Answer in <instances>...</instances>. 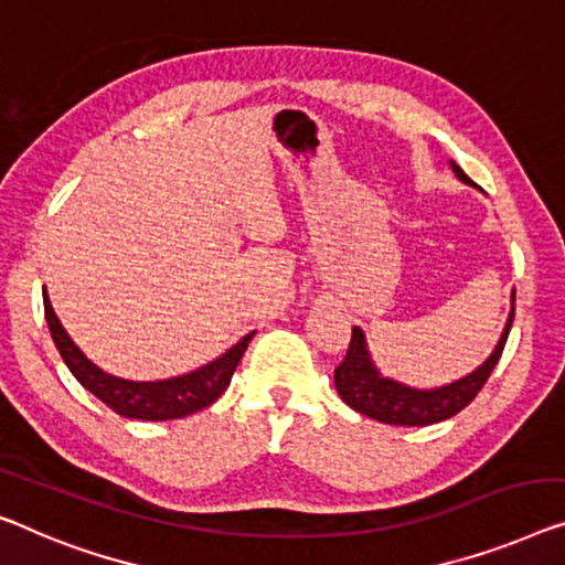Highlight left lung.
<instances>
[{
    "label": "left lung",
    "instance_id": "left-lung-1",
    "mask_svg": "<svg viewBox=\"0 0 565 565\" xmlns=\"http://www.w3.org/2000/svg\"><path fill=\"white\" fill-rule=\"evenodd\" d=\"M454 172H457L461 182L475 184L465 172H461V167L454 164ZM512 301H515V297H512ZM512 317H515V307L510 311V319L508 324H504V332L500 337L498 348H494L490 360H487L482 367H477L471 375L436 391H411L406 385L393 383L388 377L377 375V370L373 367V363H370L363 330L352 327L348 352H344L342 363L334 367V388L350 408H355L358 414L363 416L381 420V424H391V426L439 424V420H446L457 416L459 411H465L469 403L477 398V393L484 388V383L490 381L494 365L500 363L504 342H508Z\"/></svg>",
    "mask_w": 565,
    "mask_h": 565
}]
</instances>
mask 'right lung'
<instances>
[{
  "label": "right lung",
  "instance_id": "add662e5",
  "mask_svg": "<svg viewBox=\"0 0 565 565\" xmlns=\"http://www.w3.org/2000/svg\"><path fill=\"white\" fill-rule=\"evenodd\" d=\"M42 301H45V319L50 334H53L55 348L65 360V365L71 367L75 381L124 418L172 420L207 408L210 403H215L225 393V388H228L235 367H238L243 352H246L250 337H254V332L246 334L238 344H233L223 358L213 360V363L195 370V373L157 383H134L108 375L90 363V360L78 350V344H75L63 330L61 319L55 317L47 294H42Z\"/></svg>",
  "mask_w": 565,
  "mask_h": 565
}]
</instances>
